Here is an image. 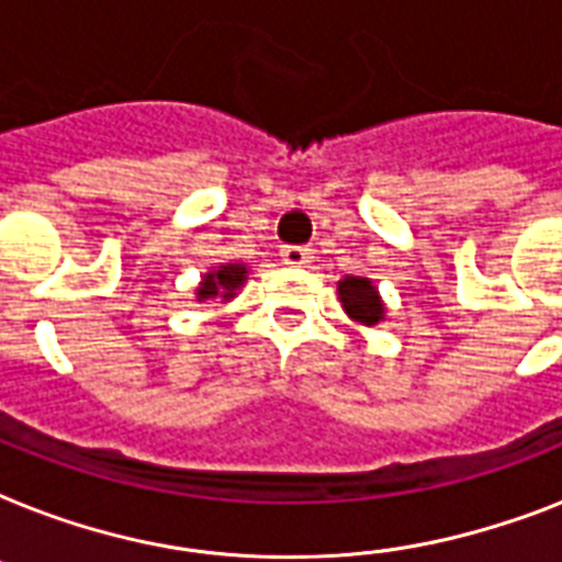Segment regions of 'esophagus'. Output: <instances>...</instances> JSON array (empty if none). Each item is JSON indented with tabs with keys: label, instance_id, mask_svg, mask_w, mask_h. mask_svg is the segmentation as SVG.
Wrapping results in <instances>:
<instances>
[{
	"label": "esophagus",
	"instance_id": "1",
	"mask_svg": "<svg viewBox=\"0 0 562 562\" xmlns=\"http://www.w3.org/2000/svg\"><path fill=\"white\" fill-rule=\"evenodd\" d=\"M280 257L285 266H308L312 262V250L303 248V245H289V248H282Z\"/></svg>",
	"mask_w": 562,
	"mask_h": 562
}]
</instances>
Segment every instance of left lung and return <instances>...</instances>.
<instances>
[{
    "label": "left lung",
    "mask_w": 562,
    "mask_h": 562,
    "mask_svg": "<svg viewBox=\"0 0 562 562\" xmlns=\"http://www.w3.org/2000/svg\"><path fill=\"white\" fill-rule=\"evenodd\" d=\"M337 294L352 321L363 326H375L378 321H384V303L367 277H346L337 282Z\"/></svg>",
    "instance_id": "1"
}]
</instances>
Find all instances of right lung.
I'll return each mask as SVG.
<instances>
[{"instance_id":"obj_1","label":"right lung","mask_w":562,"mask_h":562,"mask_svg":"<svg viewBox=\"0 0 562 562\" xmlns=\"http://www.w3.org/2000/svg\"><path fill=\"white\" fill-rule=\"evenodd\" d=\"M245 273H248L245 266H218L199 285V300H207V296H225V300H231L234 291L245 282Z\"/></svg>"}]
</instances>
